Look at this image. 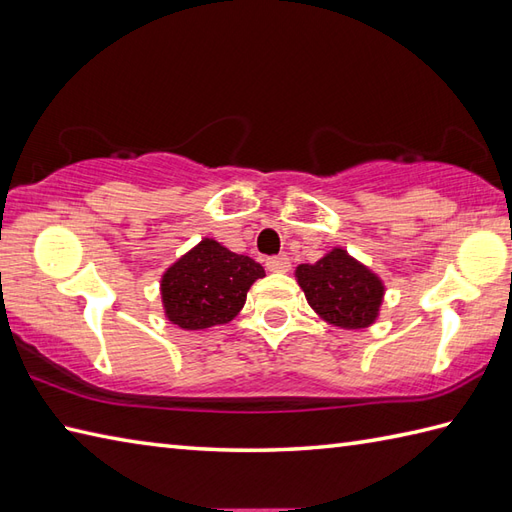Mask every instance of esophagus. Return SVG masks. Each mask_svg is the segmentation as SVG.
I'll list each match as a JSON object with an SVG mask.
<instances>
[{"label":"esophagus","mask_w":512,"mask_h":512,"mask_svg":"<svg viewBox=\"0 0 512 512\" xmlns=\"http://www.w3.org/2000/svg\"><path fill=\"white\" fill-rule=\"evenodd\" d=\"M266 268L270 273H288L290 270V259L286 255H279V257H270L266 262Z\"/></svg>","instance_id":"esophagus-1"}]
</instances>
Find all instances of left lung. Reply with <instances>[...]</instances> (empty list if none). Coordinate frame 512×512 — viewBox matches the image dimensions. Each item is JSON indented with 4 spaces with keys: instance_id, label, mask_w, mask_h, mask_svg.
<instances>
[{
    "instance_id": "obj_1",
    "label": "left lung",
    "mask_w": 512,
    "mask_h": 512,
    "mask_svg": "<svg viewBox=\"0 0 512 512\" xmlns=\"http://www.w3.org/2000/svg\"><path fill=\"white\" fill-rule=\"evenodd\" d=\"M295 277L310 308L336 328L361 330L378 319L383 281L347 250L332 248L317 264L297 266Z\"/></svg>"
}]
</instances>
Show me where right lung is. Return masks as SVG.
<instances>
[{
	"mask_svg": "<svg viewBox=\"0 0 512 512\" xmlns=\"http://www.w3.org/2000/svg\"><path fill=\"white\" fill-rule=\"evenodd\" d=\"M264 266L204 237L160 279L162 308L182 330H206L233 321L246 303V292L262 279Z\"/></svg>",
	"mask_w": 512,
	"mask_h": 512,
	"instance_id": "1",
	"label": "right lung"
}]
</instances>
